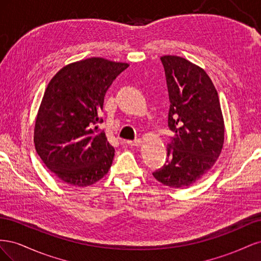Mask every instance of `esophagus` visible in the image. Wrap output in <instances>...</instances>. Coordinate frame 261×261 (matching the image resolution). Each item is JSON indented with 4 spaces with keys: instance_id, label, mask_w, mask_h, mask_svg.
<instances>
[{
    "instance_id": "1",
    "label": "esophagus",
    "mask_w": 261,
    "mask_h": 261,
    "mask_svg": "<svg viewBox=\"0 0 261 261\" xmlns=\"http://www.w3.org/2000/svg\"><path fill=\"white\" fill-rule=\"evenodd\" d=\"M141 143H143V141H141L140 139H136L134 141H127L128 146H130V147H138V146L141 145Z\"/></svg>"
}]
</instances>
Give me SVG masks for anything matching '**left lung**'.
<instances>
[{
    "mask_svg": "<svg viewBox=\"0 0 261 261\" xmlns=\"http://www.w3.org/2000/svg\"><path fill=\"white\" fill-rule=\"evenodd\" d=\"M170 99L169 127L174 133L168 158L154 178L172 188H186L213 167L224 144V121L218 91L208 74L176 55L160 58Z\"/></svg>",
    "mask_w": 261,
    "mask_h": 261,
    "instance_id": "obj_1",
    "label": "left lung"
}]
</instances>
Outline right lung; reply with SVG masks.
Returning a JSON list of instances; mask_svg holds the SVG:
<instances>
[{
  "mask_svg": "<svg viewBox=\"0 0 261 261\" xmlns=\"http://www.w3.org/2000/svg\"><path fill=\"white\" fill-rule=\"evenodd\" d=\"M129 65L89 58L61 68L44 91L35 123L34 143L45 167L66 184L86 187L103 177L114 148L102 123L106 92Z\"/></svg>",
  "mask_w": 261,
  "mask_h": 261,
  "instance_id": "obj_1",
  "label": "right lung"
}]
</instances>
